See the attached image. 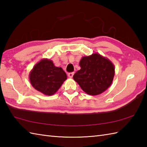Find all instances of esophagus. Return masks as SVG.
<instances>
[{
    "instance_id": "34e87169",
    "label": "esophagus",
    "mask_w": 147,
    "mask_h": 147,
    "mask_svg": "<svg viewBox=\"0 0 147 147\" xmlns=\"http://www.w3.org/2000/svg\"><path fill=\"white\" fill-rule=\"evenodd\" d=\"M73 75H74V73H68V76L70 78H73Z\"/></svg>"
}]
</instances>
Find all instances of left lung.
Returning a JSON list of instances; mask_svg holds the SVG:
<instances>
[{
	"label": "left lung",
	"instance_id": "obj_1",
	"mask_svg": "<svg viewBox=\"0 0 147 147\" xmlns=\"http://www.w3.org/2000/svg\"><path fill=\"white\" fill-rule=\"evenodd\" d=\"M80 65L81 69L74 74L73 79L87 94L100 95L111 85L115 68L109 59L95 53L83 57Z\"/></svg>",
	"mask_w": 147,
	"mask_h": 147
}]
</instances>
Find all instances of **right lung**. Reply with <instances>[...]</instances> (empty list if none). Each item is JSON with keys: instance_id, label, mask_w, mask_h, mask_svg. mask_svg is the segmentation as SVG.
Masks as SVG:
<instances>
[{"instance_id": "obj_1", "label": "right lung", "mask_w": 147, "mask_h": 147, "mask_svg": "<svg viewBox=\"0 0 147 147\" xmlns=\"http://www.w3.org/2000/svg\"><path fill=\"white\" fill-rule=\"evenodd\" d=\"M29 78L37 91L46 95H52L67 80V75L61 67L55 66L52 61L43 59L33 67Z\"/></svg>"}]
</instances>
